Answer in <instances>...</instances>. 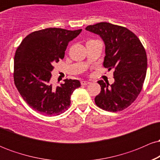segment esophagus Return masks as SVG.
Segmentation results:
<instances>
[{
	"label": "esophagus",
	"instance_id": "esophagus-1",
	"mask_svg": "<svg viewBox=\"0 0 160 160\" xmlns=\"http://www.w3.org/2000/svg\"><path fill=\"white\" fill-rule=\"evenodd\" d=\"M87 84H89V81H86V80H82L81 81V85H82V86L87 85Z\"/></svg>",
	"mask_w": 160,
	"mask_h": 160
}]
</instances>
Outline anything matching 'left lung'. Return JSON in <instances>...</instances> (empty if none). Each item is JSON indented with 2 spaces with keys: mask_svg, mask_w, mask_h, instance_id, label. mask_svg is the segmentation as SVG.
<instances>
[{
  "mask_svg": "<svg viewBox=\"0 0 160 160\" xmlns=\"http://www.w3.org/2000/svg\"><path fill=\"white\" fill-rule=\"evenodd\" d=\"M86 30L102 38L105 44L104 67L114 69L113 84L98 81L101 92L95 98V104L104 111H122L135 102L144 84L148 67L144 47L133 32L120 25L104 22Z\"/></svg>",
  "mask_w": 160,
  "mask_h": 160,
  "instance_id": "obj_1",
  "label": "left lung"
}]
</instances>
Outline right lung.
I'll return each mask as SVG.
<instances>
[{"label": "right lung", "mask_w": 160, "mask_h": 160, "mask_svg": "<svg viewBox=\"0 0 160 160\" xmlns=\"http://www.w3.org/2000/svg\"><path fill=\"white\" fill-rule=\"evenodd\" d=\"M81 32L57 28L37 31L25 37L16 49L14 83L25 102L40 114L57 116L67 111L71 94L80 86L79 80L71 79L53 86L51 71L64 58L69 42Z\"/></svg>", "instance_id": "right-lung-1"}]
</instances>
